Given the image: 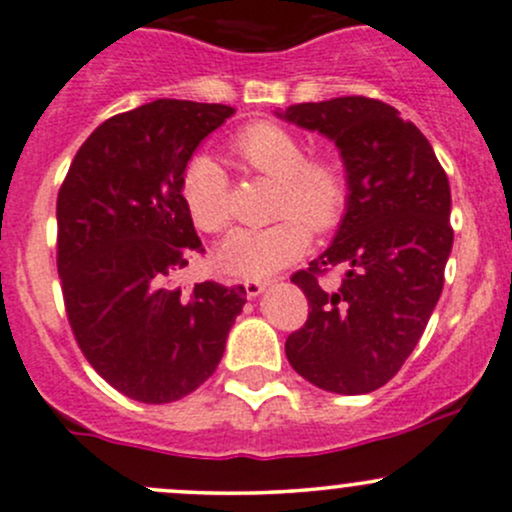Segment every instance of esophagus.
I'll return each instance as SVG.
<instances>
[{
	"label": "esophagus",
	"mask_w": 512,
	"mask_h": 512,
	"mask_svg": "<svg viewBox=\"0 0 512 512\" xmlns=\"http://www.w3.org/2000/svg\"><path fill=\"white\" fill-rule=\"evenodd\" d=\"M265 289H267V282H257V279H247L245 282V292L250 299H257Z\"/></svg>",
	"instance_id": "34e87169"
}]
</instances>
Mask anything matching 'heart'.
<instances>
[{"instance_id":"obj_1","label":"heart","mask_w":512,"mask_h":512,"mask_svg":"<svg viewBox=\"0 0 512 512\" xmlns=\"http://www.w3.org/2000/svg\"><path fill=\"white\" fill-rule=\"evenodd\" d=\"M235 154L257 174L277 181L267 228L233 230L215 250V265L242 279H267L299 260L309 247V229L331 230L346 206V176L336 161L306 157L304 142L272 122H255L235 137ZM181 198L193 225L220 233L233 218L230 181L208 154L188 159L181 174Z\"/></svg>"}]
</instances>
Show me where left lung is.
<instances>
[{
	"label": "left lung",
	"mask_w": 512,
	"mask_h": 512,
	"mask_svg": "<svg viewBox=\"0 0 512 512\" xmlns=\"http://www.w3.org/2000/svg\"><path fill=\"white\" fill-rule=\"evenodd\" d=\"M274 115L331 139L348 186L333 242L292 277L311 311L284 351L311 385L365 395L395 378L441 297L454 245L449 179L427 137L380 100L301 102ZM328 266L344 270L338 290L318 284Z\"/></svg>",
	"instance_id": "obj_1"
}]
</instances>
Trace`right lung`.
Segmentation results:
<instances>
[{"instance_id": "obj_1", "label": "right lung", "mask_w": 512, "mask_h": 512, "mask_svg": "<svg viewBox=\"0 0 512 512\" xmlns=\"http://www.w3.org/2000/svg\"><path fill=\"white\" fill-rule=\"evenodd\" d=\"M233 112L154 100L110 117L85 139L58 191V277L75 341L137 402H176L206 383L245 306V287H171L203 252L181 174Z\"/></svg>"}]
</instances>
